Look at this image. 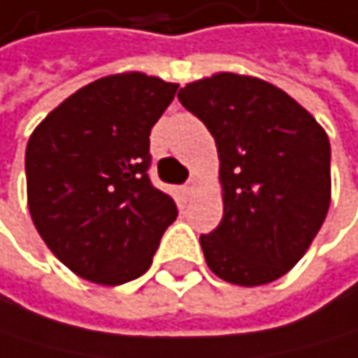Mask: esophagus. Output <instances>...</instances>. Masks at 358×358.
I'll return each instance as SVG.
<instances>
[{
  "mask_svg": "<svg viewBox=\"0 0 358 358\" xmlns=\"http://www.w3.org/2000/svg\"><path fill=\"white\" fill-rule=\"evenodd\" d=\"M183 192H185L187 196H192V194L196 192V181H194V179H189V181L183 185Z\"/></svg>",
  "mask_w": 358,
  "mask_h": 358,
  "instance_id": "1",
  "label": "esophagus"
}]
</instances>
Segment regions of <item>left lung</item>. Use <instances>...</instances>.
Instances as JSON below:
<instances>
[{"label": "left lung", "instance_id": "left-lung-1", "mask_svg": "<svg viewBox=\"0 0 358 358\" xmlns=\"http://www.w3.org/2000/svg\"><path fill=\"white\" fill-rule=\"evenodd\" d=\"M214 136L224 214L201 236L209 270L233 285L272 283L317 236L331 205V144L315 118L276 86L218 73L179 90Z\"/></svg>", "mask_w": 358, "mask_h": 358}]
</instances>
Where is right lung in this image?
<instances>
[{
    "instance_id": "obj_1",
    "label": "right lung",
    "mask_w": 358,
    "mask_h": 358,
    "mask_svg": "<svg viewBox=\"0 0 358 358\" xmlns=\"http://www.w3.org/2000/svg\"><path fill=\"white\" fill-rule=\"evenodd\" d=\"M177 84L142 73L101 77L29 136L27 205L51 252L75 274L120 285L149 270L175 201L149 179V136Z\"/></svg>"
}]
</instances>
